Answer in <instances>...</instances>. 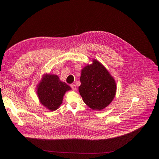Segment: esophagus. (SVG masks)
Instances as JSON below:
<instances>
[{"instance_id":"esophagus-1","label":"esophagus","mask_w":159,"mask_h":159,"mask_svg":"<svg viewBox=\"0 0 159 159\" xmlns=\"http://www.w3.org/2000/svg\"><path fill=\"white\" fill-rule=\"evenodd\" d=\"M70 86H71V88H72V89H73V91H76V86L75 84H71L70 85Z\"/></svg>"}]
</instances>
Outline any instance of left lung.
<instances>
[{
	"label": "left lung",
	"mask_w": 159,
	"mask_h": 159,
	"mask_svg": "<svg viewBox=\"0 0 159 159\" xmlns=\"http://www.w3.org/2000/svg\"><path fill=\"white\" fill-rule=\"evenodd\" d=\"M81 84L79 91L83 101L92 110H101L113 100L116 93V83L106 67L99 61L82 70Z\"/></svg>",
	"instance_id": "1"
}]
</instances>
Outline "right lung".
<instances>
[{"label": "right lung", "mask_w": 159, "mask_h": 159, "mask_svg": "<svg viewBox=\"0 0 159 159\" xmlns=\"http://www.w3.org/2000/svg\"><path fill=\"white\" fill-rule=\"evenodd\" d=\"M71 89L57 75L45 74L37 86V94L43 106L51 111H55L62 103L65 93Z\"/></svg>", "instance_id": "add662e5"}]
</instances>
